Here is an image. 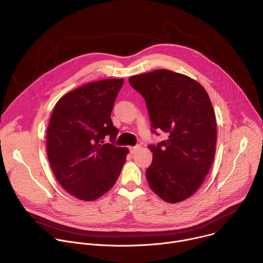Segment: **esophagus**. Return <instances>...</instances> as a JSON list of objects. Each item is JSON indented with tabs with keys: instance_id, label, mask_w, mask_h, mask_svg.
Wrapping results in <instances>:
<instances>
[{
	"instance_id": "esophagus-1",
	"label": "esophagus",
	"mask_w": 263,
	"mask_h": 263,
	"mask_svg": "<svg viewBox=\"0 0 263 263\" xmlns=\"http://www.w3.org/2000/svg\"><path fill=\"white\" fill-rule=\"evenodd\" d=\"M140 147V145H134V146H130L129 147V149H130V153L131 154H134V153H136V151L137 149Z\"/></svg>"
}]
</instances>
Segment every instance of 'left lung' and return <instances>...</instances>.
<instances>
[{"label":"left lung","mask_w":263,"mask_h":263,"mask_svg":"<svg viewBox=\"0 0 263 263\" xmlns=\"http://www.w3.org/2000/svg\"><path fill=\"white\" fill-rule=\"evenodd\" d=\"M145 101L151 131L166 140L148 144L153 160L145 171L151 190L167 203L194 195L207 176L215 154L216 123L211 101L192 78L157 69L129 79Z\"/></svg>","instance_id":"left-lung-1"}]
</instances>
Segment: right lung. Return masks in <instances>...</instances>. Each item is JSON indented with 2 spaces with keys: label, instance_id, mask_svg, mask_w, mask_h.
<instances>
[{
  "label": "right lung",
  "instance_id": "1",
  "mask_svg": "<svg viewBox=\"0 0 263 263\" xmlns=\"http://www.w3.org/2000/svg\"><path fill=\"white\" fill-rule=\"evenodd\" d=\"M123 79L85 84L56 104L47 132L52 171L63 189L83 201H93L114 186L129 152L115 145L119 130L111 111ZM109 137L110 144L103 142Z\"/></svg>",
  "mask_w": 263,
  "mask_h": 263
}]
</instances>
